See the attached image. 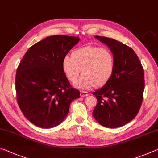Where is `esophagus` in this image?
Returning a JSON list of instances; mask_svg holds the SVG:
<instances>
[{
    "label": "esophagus",
    "mask_w": 158,
    "mask_h": 158,
    "mask_svg": "<svg viewBox=\"0 0 158 158\" xmlns=\"http://www.w3.org/2000/svg\"><path fill=\"white\" fill-rule=\"evenodd\" d=\"M88 95H89V93L87 92H85V91H81V92H80V96L82 97H87Z\"/></svg>",
    "instance_id": "obj_1"
}]
</instances>
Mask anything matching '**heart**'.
<instances>
[{
    "label": "heart",
    "mask_w": 158,
    "mask_h": 158,
    "mask_svg": "<svg viewBox=\"0 0 158 158\" xmlns=\"http://www.w3.org/2000/svg\"><path fill=\"white\" fill-rule=\"evenodd\" d=\"M114 67L115 59L112 53L96 46L77 48L72 56H66L62 61L64 74L72 83L77 81L81 72L83 73L75 84L82 89L104 86L112 78Z\"/></svg>",
    "instance_id": "b5f03b06"
}]
</instances>
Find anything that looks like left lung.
Listing matches in <instances>:
<instances>
[{
    "label": "left lung",
    "instance_id": "8db88e82",
    "mask_svg": "<svg viewBox=\"0 0 158 158\" xmlns=\"http://www.w3.org/2000/svg\"><path fill=\"white\" fill-rule=\"evenodd\" d=\"M95 38L110 48L115 67L110 81L92 93L97 99L92 114L105 127H119L132 120L140 109L145 89L144 69L132 48L110 38Z\"/></svg>",
    "mask_w": 158,
    "mask_h": 158
}]
</instances>
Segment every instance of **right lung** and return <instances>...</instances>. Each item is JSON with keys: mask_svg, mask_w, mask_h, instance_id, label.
I'll list each match as a JSON object with an SVG mask.
<instances>
[{"mask_svg": "<svg viewBox=\"0 0 158 158\" xmlns=\"http://www.w3.org/2000/svg\"><path fill=\"white\" fill-rule=\"evenodd\" d=\"M79 41V37L69 35L46 37L28 48L18 66V104L26 118L39 127L61 124L71 102L79 98L62 68L64 58Z\"/></svg>", "mask_w": 158, "mask_h": 158, "instance_id": "right-lung-1", "label": "right lung"}]
</instances>
